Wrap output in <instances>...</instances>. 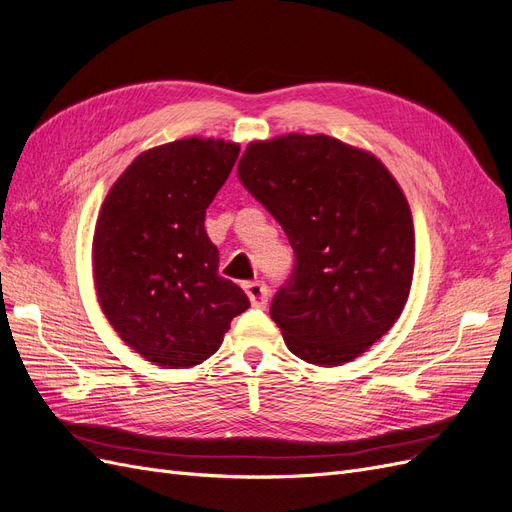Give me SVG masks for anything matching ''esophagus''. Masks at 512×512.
I'll list each match as a JSON object with an SVG mask.
<instances>
[{
	"label": "esophagus",
	"instance_id": "34e87169",
	"mask_svg": "<svg viewBox=\"0 0 512 512\" xmlns=\"http://www.w3.org/2000/svg\"><path fill=\"white\" fill-rule=\"evenodd\" d=\"M244 291H246V295H249L251 304L255 308H263V306L268 304V287H266V282H261V280L246 282Z\"/></svg>",
	"mask_w": 512,
	"mask_h": 512
}]
</instances>
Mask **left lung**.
<instances>
[{
	"label": "left lung",
	"mask_w": 512,
	"mask_h": 512,
	"mask_svg": "<svg viewBox=\"0 0 512 512\" xmlns=\"http://www.w3.org/2000/svg\"><path fill=\"white\" fill-rule=\"evenodd\" d=\"M238 179L285 230L295 266L270 314L301 361L335 367L401 316L415 261L407 198L365 149L327 135L253 141Z\"/></svg>",
	"instance_id": "1"
}]
</instances>
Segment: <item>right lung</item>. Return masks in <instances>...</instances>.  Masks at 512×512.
Returning a JSON list of instances; mask_svg holds the SVG:
<instances>
[{
  "label": "right lung",
  "instance_id": "1",
  "mask_svg": "<svg viewBox=\"0 0 512 512\" xmlns=\"http://www.w3.org/2000/svg\"><path fill=\"white\" fill-rule=\"evenodd\" d=\"M240 145L189 137L143 151L113 183L92 240L94 289L126 346L166 369L213 356L249 297L219 276L204 215Z\"/></svg>",
  "mask_w": 512,
  "mask_h": 512
}]
</instances>
